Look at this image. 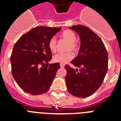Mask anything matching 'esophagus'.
<instances>
[{
	"label": "esophagus",
	"instance_id": "34e87169",
	"mask_svg": "<svg viewBox=\"0 0 121 121\" xmlns=\"http://www.w3.org/2000/svg\"><path fill=\"white\" fill-rule=\"evenodd\" d=\"M64 66H65V65L60 64V67H61V68H64Z\"/></svg>",
	"mask_w": 121,
	"mask_h": 121
}]
</instances>
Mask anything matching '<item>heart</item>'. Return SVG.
I'll return each instance as SVG.
<instances>
[{
    "mask_svg": "<svg viewBox=\"0 0 121 121\" xmlns=\"http://www.w3.org/2000/svg\"><path fill=\"white\" fill-rule=\"evenodd\" d=\"M61 36L64 40L68 42L66 47V51H71L77 52L78 49V44L76 42V35L73 31L71 30H65L61 33ZM48 48L52 53L56 51L57 42L55 37L51 38L48 42ZM73 58V54L71 51H68L65 53H58L55 55L53 58V60L55 63H59L65 64L72 60Z\"/></svg>",
    "mask_w": 121,
    "mask_h": 121,
    "instance_id": "obj_1",
    "label": "heart"
}]
</instances>
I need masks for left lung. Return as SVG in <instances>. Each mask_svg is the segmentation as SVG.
<instances>
[{"mask_svg":"<svg viewBox=\"0 0 121 121\" xmlns=\"http://www.w3.org/2000/svg\"><path fill=\"white\" fill-rule=\"evenodd\" d=\"M70 28L80 38L78 54L71 61L80 70L65 66L66 85L70 94L85 98L95 93L103 82L108 69L107 51L101 39L88 27L76 25Z\"/></svg>","mask_w":121,"mask_h":121,"instance_id":"8db88e82","label":"left lung"}]
</instances>
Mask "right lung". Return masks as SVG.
<instances>
[{
	"mask_svg": "<svg viewBox=\"0 0 121 121\" xmlns=\"http://www.w3.org/2000/svg\"><path fill=\"white\" fill-rule=\"evenodd\" d=\"M61 29L36 27L14 44L10 56L12 74L24 92L36 95L49 90L60 65L48 63L52 58L48 42Z\"/></svg>",
	"mask_w": 121,
	"mask_h": 121,
	"instance_id": "obj_1",
	"label": "right lung"
}]
</instances>
